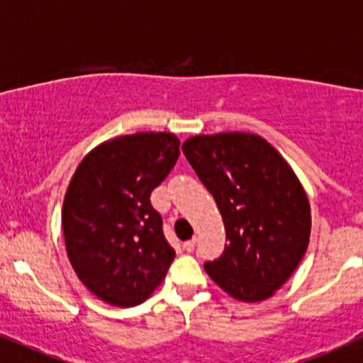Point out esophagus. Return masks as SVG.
Here are the masks:
<instances>
[{
    "instance_id": "1",
    "label": "esophagus",
    "mask_w": 363,
    "mask_h": 363,
    "mask_svg": "<svg viewBox=\"0 0 363 363\" xmlns=\"http://www.w3.org/2000/svg\"><path fill=\"white\" fill-rule=\"evenodd\" d=\"M195 245H196V239L195 238L189 239V241L184 242V250L186 252H193V250H195Z\"/></svg>"
}]
</instances>
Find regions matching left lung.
Wrapping results in <instances>:
<instances>
[{
    "label": "left lung",
    "instance_id": "obj_1",
    "mask_svg": "<svg viewBox=\"0 0 363 363\" xmlns=\"http://www.w3.org/2000/svg\"><path fill=\"white\" fill-rule=\"evenodd\" d=\"M182 152L216 200L228 245L207 275L239 301L267 300L293 275L311 239V203L293 168L262 136H191Z\"/></svg>",
    "mask_w": 363,
    "mask_h": 363
}]
</instances>
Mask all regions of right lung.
Masks as SVG:
<instances>
[{
  "label": "right lung",
  "mask_w": 363,
  "mask_h": 363,
  "mask_svg": "<svg viewBox=\"0 0 363 363\" xmlns=\"http://www.w3.org/2000/svg\"><path fill=\"white\" fill-rule=\"evenodd\" d=\"M172 133H136L84 156L67 188L62 227L77 279L99 300L135 307L163 282L175 250L150 193L179 157Z\"/></svg>",
  "instance_id": "1"
}]
</instances>
